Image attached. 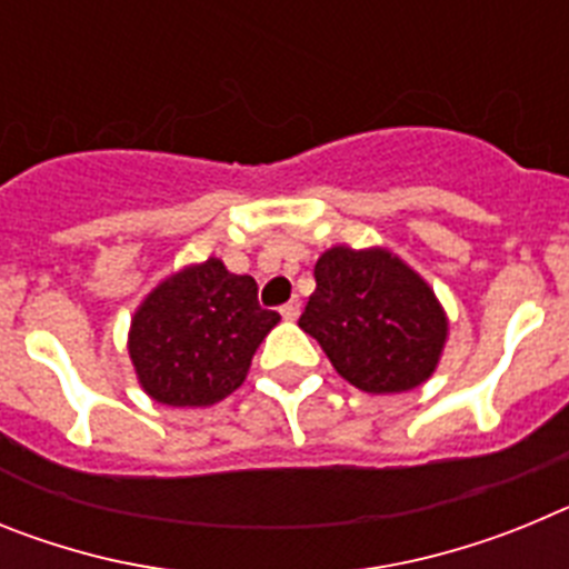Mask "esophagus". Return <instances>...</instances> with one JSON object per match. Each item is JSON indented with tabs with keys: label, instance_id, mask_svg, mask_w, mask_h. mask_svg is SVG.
I'll use <instances>...</instances> for the list:
<instances>
[{
	"label": "esophagus",
	"instance_id": "obj_1",
	"mask_svg": "<svg viewBox=\"0 0 569 569\" xmlns=\"http://www.w3.org/2000/svg\"><path fill=\"white\" fill-rule=\"evenodd\" d=\"M299 313H301V301L299 299H290L288 305H281V316H284L288 321L299 319Z\"/></svg>",
	"mask_w": 569,
	"mask_h": 569
}]
</instances>
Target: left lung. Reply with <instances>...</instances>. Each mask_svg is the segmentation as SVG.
Returning a JSON list of instances; mask_svg holds the SVG:
<instances>
[{"label":"left lung","mask_w":569,"mask_h":569,"mask_svg":"<svg viewBox=\"0 0 569 569\" xmlns=\"http://www.w3.org/2000/svg\"><path fill=\"white\" fill-rule=\"evenodd\" d=\"M299 328L365 393L413 390L439 365L447 319L433 290L387 250L330 248Z\"/></svg>","instance_id":"obj_1"}]
</instances>
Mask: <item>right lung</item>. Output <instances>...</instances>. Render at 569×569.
<instances>
[{"label": "right lung", "mask_w": 569, "mask_h": 569, "mask_svg": "<svg viewBox=\"0 0 569 569\" xmlns=\"http://www.w3.org/2000/svg\"><path fill=\"white\" fill-rule=\"evenodd\" d=\"M279 319L261 308L250 276L208 259L164 279L136 310L130 359L150 399L208 407L244 381L256 347Z\"/></svg>", "instance_id": "obj_1"}]
</instances>
